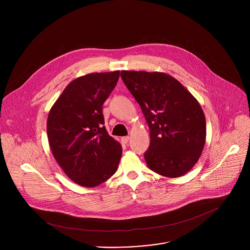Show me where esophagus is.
Instances as JSON below:
<instances>
[{
	"mask_svg": "<svg viewBox=\"0 0 250 250\" xmlns=\"http://www.w3.org/2000/svg\"><path fill=\"white\" fill-rule=\"evenodd\" d=\"M129 140H130L129 137H122V138H121V142H122V143H124V144L128 143Z\"/></svg>",
	"mask_w": 250,
	"mask_h": 250,
	"instance_id": "esophagus-1",
	"label": "esophagus"
}]
</instances>
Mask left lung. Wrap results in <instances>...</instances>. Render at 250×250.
Here are the masks:
<instances>
[{"instance_id": "obj_1", "label": "left lung", "mask_w": 250, "mask_h": 250, "mask_svg": "<svg viewBox=\"0 0 250 250\" xmlns=\"http://www.w3.org/2000/svg\"><path fill=\"white\" fill-rule=\"evenodd\" d=\"M121 79L142 107L150 130L144 153L148 167L176 178L198 161L206 140V119L197 100L166 73L121 71Z\"/></svg>"}]
</instances>
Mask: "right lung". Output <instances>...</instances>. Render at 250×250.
Returning <instances> with one entry per match:
<instances>
[{
  "label": "right lung",
  "instance_id": "obj_1",
  "mask_svg": "<svg viewBox=\"0 0 250 250\" xmlns=\"http://www.w3.org/2000/svg\"><path fill=\"white\" fill-rule=\"evenodd\" d=\"M119 73H91L75 79L49 112L47 135L52 153L80 186L96 187L118 167L122 147L107 134L102 107Z\"/></svg>",
  "mask_w": 250,
  "mask_h": 250
}]
</instances>
